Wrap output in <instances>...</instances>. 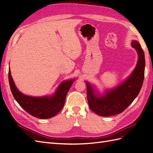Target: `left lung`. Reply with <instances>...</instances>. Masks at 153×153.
I'll return each mask as SVG.
<instances>
[{
	"label": "left lung",
	"instance_id": "8db88e82",
	"mask_svg": "<svg viewBox=\"0 0 153 153\" xmlns=\"http://www.w3.org/2000/svg\"><path fill=\"white\" fill-rule=\"evenodd\" d=\"M131 46L138 53L137 65L133 73L121 85L108 92L105 96H96L87 82V100L90 109L101 116L107 117L122 113L135 99L141 89L145 71L144 53L139 43L133 41Z\"/></svg>",
	"mask_w": 153,
	"mask_h": 153
}]
</instances>
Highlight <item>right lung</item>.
I'll list each match as a JSON object with an SVG mask.
<instances>
[{
	"mask_svg": "<svg viewBox=\"0 0 153 153\" xmlns=\"http://www.w3.org/2000/svg\"><path fill=\"white\" fill-rule=\"evenodd\" d=\"M9 82L14 98L27 112L39 119H48L55 116L61 110L65 103L68 91L75 80L64 82L59 85L55 94L52 97L27 96L18 90L9 69Z\"/></svg>",
	"mask_w": 153,
	"mask_h": 153,
	"instance_id": "right-lung-1",
	"label": "right lung"
}]
</instances>
